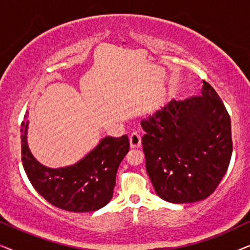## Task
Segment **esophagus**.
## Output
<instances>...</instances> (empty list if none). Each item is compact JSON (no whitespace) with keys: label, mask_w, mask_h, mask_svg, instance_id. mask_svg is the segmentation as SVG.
Listing matches in <instances>:
<instances>
[{"label":"esophagus","mask_w":250,"mask_h":250,"mask_svg":"<svg viewBox=\"0 0 250 250\" xmlns=\"http://www.w3.org/2000/svg\"><path fill=\"white\" fill-rule=\"evenodd\" d=\"M129 146H131L132 149H136L141 146V136L138 133H133L129 136Z\"/></svg>","instance_id":"1"}]
</instances>
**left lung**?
I'll use <instances>...</instances> for the list:
<instances>
[{
  "mask_svg": "<svg viewBox=\"0 0 250 250\" xmlns=\"http://www.w3.org/2000/svg\"><path fill=\"white\" fill-rule=\"evenodd\" d=\"M203 83L199 97L172 100L141 122L146 173L156 193L168 203L206 199L230 164V116L214 87Z\"/></svg>",
  "mask_w": 250,
  "mask_h": 250,
  "instance_id": "8db88e82",
  "label": "left lung"
}]
</instances>
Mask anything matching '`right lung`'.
Wrapping results in <instances>:
<instances>
[{"instance_id":"1","label":"right lung","mask_w":250,"mask_h":250,"mask_svg":"<svg viewBox=\"0 0 250 250\" xmlns=\"http://www.w3.org/2000/svg\"><path fill=\"white\" fill-rule=\"evenodd\" d=\"M28 122L21 123V160L32 186L51 205L74 213L94 211L111 200L119 164L129 150L127 135L105 136L75 165L49 168L27 145Z\"/></svg>"}]
</instances>
